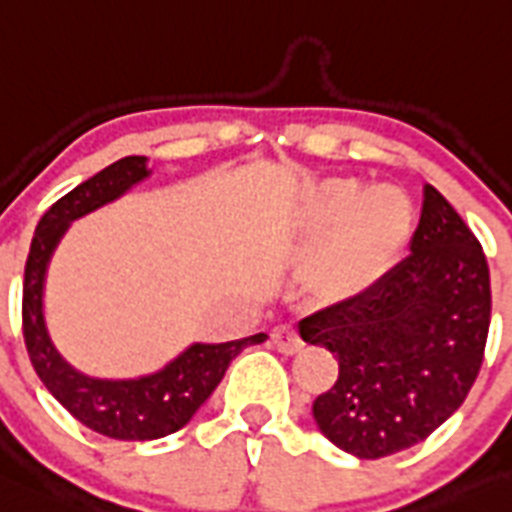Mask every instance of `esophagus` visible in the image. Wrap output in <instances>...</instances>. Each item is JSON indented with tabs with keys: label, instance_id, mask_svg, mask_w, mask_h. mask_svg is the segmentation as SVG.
I'll return each instance as SVG.
<instances>
[{
	"label": "esophagus",
	"instance_id": "esophagus-1",
	"mask_svg": "<svg viewBox=\"0 0 512 512\" xmlns=\"http://www.w3.org/2000/svg\"><path fill=\"white\" fill-rule=\"evenodd\" d=\"M270 337H273L275 348L286 355L299 353V350L304 348V342H301L299 332H296V327H293V324H278V327L270 332Z\"/></svg>",
	"mask_w": 512,
	"mask_h": 512
}]
</instances>
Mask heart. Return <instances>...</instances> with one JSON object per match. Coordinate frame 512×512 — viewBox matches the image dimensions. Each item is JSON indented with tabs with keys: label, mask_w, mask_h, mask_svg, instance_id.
<instances>
[{
	"label": "heart",
	"mask_w": 512,
	"mask_h": 512,
	"mask_svg": "<svg viewBox=\"0 0 512 512\" xmlns=\"http://www.w3.org/2000/svg\"><path fill=\"white\" fill-rule=\"evenodd\" d=\"M301 219L322 231L304 268L306 286L322 299L355 301L384 283L410 242L415 211L394 185L363 190L353 177H330L306 193Z\"/></svg>",
	"instance_id": "b5f03b06"
}]
</instances>
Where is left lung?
Listing matches in <instances>:
<instances>
[{"mask_svg": "<svg viewBox=\"0 0 512 512\" xmlns=\"http://www.w3.org/2000/svg\"><path fill=\"white\" fill-rule=\"evenodd\" d=\"M410 252L368 296L299 324L306 342L340 363L335 386L314 399V420L327 441L358 459L425 441L464 404L484 361L487 257L433 185L422 188Z\"/></svg>", "mask_w": 512, "mask_h": 512, "instance_id": "left-lung-1", "label": "left lung"}]
</instances>
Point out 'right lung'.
<instances>
[{
    "label": "right lung",
    "mask_w": 512,
    "mask_h": 512,
    "mask_svg": "<svg viewBox=\"0 0 512 512\" xmlns=\"http://www.w3.org/2000/svg\"><path fill=\"white\" fill-rule=\"evenodd\" d=\"M144 177H149L146 157H123L53 203L35 226L22 283V335L35 373L82 425L115 441H154L188 425L221 384L229 363L247 345L268 340L260 332L219 345L195 342L162 371L128 381L92 379L61 358L43 319L48 260L71 221L121 198Z\"/></svg>",
    "instance_id": "obj_1"
}]
</instances>
